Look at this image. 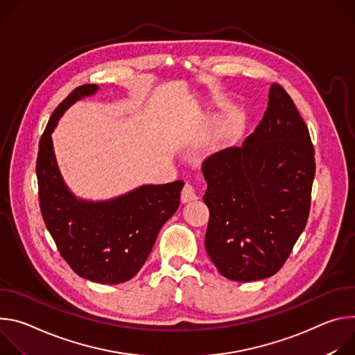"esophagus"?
<instances>
[{"label": "esophagus", "mask_w": 355, "mask_h": 355, "mask_svg": "<svg viewBox=\"0 0 355 355\" xmlns=\"http://www.w3.org/2000/svg\"><path fill=\"white\" fill-rule=\"evenodd\" d=\"M198 199V194H196V189L191 183L186 182L183 189H182V202H190V200H196Z\"/></svg>", "instance_id": "34e87169"}]
</instances>
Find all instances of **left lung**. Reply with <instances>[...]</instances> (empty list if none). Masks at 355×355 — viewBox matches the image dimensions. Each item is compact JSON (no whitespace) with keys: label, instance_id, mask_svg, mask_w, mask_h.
Masks as SVG:
<instances>
[{"label":"left lung","instance_id":"1","mask_svg":"<svg viewBox=\"0 0 355 355\" xmlns=\"http://www.w3.org/2000/svg\"><path fill=\"white\" fill-rule=\"evenodd\" d=\"M202 171L213 263L231 281L272 277L306 227L316 173L307 125L281 85H272L263 118L245 142L210 155Z\"/></svg>","mask_w":355,"mask_h":355}]
</instances>
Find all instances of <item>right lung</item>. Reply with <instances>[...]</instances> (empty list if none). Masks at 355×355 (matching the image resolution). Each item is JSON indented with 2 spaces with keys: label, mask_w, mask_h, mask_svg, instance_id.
<instances>
[{
  "label": "right lung",
  "mask_w": 355,
  "mask_h": 355,
  "mask_svg": "<svg viewBox=\"0 0 355 355\" xmlns=\"http://www.w3.org/2000/svg\"><path fill=\"white\" fill-rule=\"evenodd\" d=\"M96 90V85L74 89L49 118L39 141L37 196L45 225L67 265L85 279L115 285L142 268L159 230L178 210L184 183L146 184L104 203L73 198L60 178L51 134L69 105Z\"/></svg>",
  "instance_id": "obj_1"
}]
</instances>
